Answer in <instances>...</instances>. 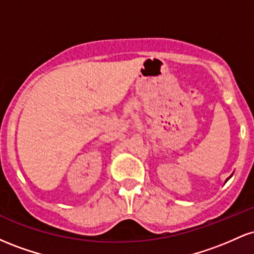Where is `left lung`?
I'll return each mask as SVG.
<instances>
[{
  "mask_svg": "<svg viewBox=\"0 0 254 254\" xmlns=\"http://www.w3.org/2000/svg\"><path fill=\"white\" fill-rule=\"evenodd\" d=\"M232 176H233V174H230V177H229V178H227V179H226V183H227V180H229L230 178H232Z\"/></svg>",
  "mask_w": 254,
  "mask_h": 254,
  "instance_id": "obj_1",
  "label": "left lung"
}]
</instances>
